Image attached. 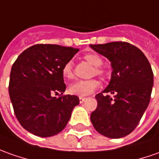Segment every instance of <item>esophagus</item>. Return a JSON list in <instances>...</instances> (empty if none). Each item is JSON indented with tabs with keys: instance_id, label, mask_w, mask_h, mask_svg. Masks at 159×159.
Wrapping results in <instances>:
<instances>
[{
	"instance_id": "obj_1",
	"label": "esophagus",
	"mask_w": 159,
	"mask_h": 159,
	"mask_svg": "<svg viewBox=\"0 0 159 159\" xmlns=\"http://www.w3.org/2000/svg\"><path fill=\"white\" fill-rule=\"evenodd\" d=\"M85 100H86V98H83V97H80V102L82 103V102H85Z\"/></svg>"
}]
</instances>
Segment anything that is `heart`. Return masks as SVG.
Here are the masks:
<instances>
[{"label":"heart","instance_id":"1","mask_svg":"<svg viewBox=\"0 0 159 159\" xmlns=\"http://www.w3.org/2000/svg\"><path fill=\"white\" fill-rule=\"evenodd\" d=\"M85 59L87 62L90 63L92 66H95L94 72L96 75L102 76L103 71L99 67L101 66L103 63L102 57L94 53H88L85 55ZM72 61H67L62 67V75L65 79H71L72 77ZM100 86V83L96 80H79V81L72 83L69 87V93L77 95V96L84 97L87 96L93 93Z\"/></svg>","mask_w":159,"mask_h":159}]
</instances>
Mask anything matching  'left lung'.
Listing matches in <instances>:
<instances>
[{"mask_svg": "<svg viewBox=\"0 0 159 159\" xmlns=\"http://www.w3.org/2000/svg\"><path fill=\"white\" fill-rule=\"evenodd\" d=\"M90 47L107 57L113 69L108 86L95 96L98 105L91 114V122L105 137H126L136 129L150 103L152 66L142 51L129 43L91 44Z\"/></svg>", "mask_w": 159, "mask_h": 159, "instance_id": "left-lung-1", "label": "left lung"}]
</instances>
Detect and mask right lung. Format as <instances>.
Returning <instances> with one entry per match:
<instances>
[{"instance_id":"obj_1","label":"right lung","mask_w":159,"mask_h":159,"mask_svg":"<svg viewBox=\"0 0 159 159\" xmlns=\"http://www.w3.org/2000/svg\"><path fill=\"white\" fill-rule=\"evenodd\" d=\"M78 52L57 44H36L22 52L13 64L10 100L18 122L33 135L48 137L58 134L80 104L76 95L52 96L66 91L62 67Z\"/></svg>"}]
</instances>
